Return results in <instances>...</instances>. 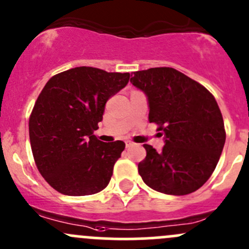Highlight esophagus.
<instances>
[{
	"mask_svg": "<svg viewBox=\"0 0 249 249\" xmlns=\"http://www.w3.org/2000/svg\"><path fill=\"white\" fill-rule=\"evenodd\" d=\"M132 145H133L132 142H125V146H127V147H129V146H132Z\"/></svg>",
	"mask_w": 249,
	"mask_h": 249,
	"instance_id": "34e87169",
	"label": "esophagus"
}]
</instances>
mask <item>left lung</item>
I'll return each instance as SVG.
<instances>
[{
	"label": "left lung",
	"mask_w": 249,
	"mask_h": 249,
	"mask_svg": "<svg viewBox=\"0 0 249 249\" xmlns=\"http://www.w3.org/2000/svg\"><path fill=\"white\" fill-rule=\"evenodd\" d=\"M130 83L147 96L148 121L165 139L160 152L143 145L146 157L138 164L142 181L164 194L193 193L212 175L224 147L216 99L198 81L170 67L134 71Z\"/></svg>",
	"instance_id": "left-lung-1"
}]
</instances>
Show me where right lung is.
I'll use <instances>...</instances> for the list:
<instances>
[{"instance_id":"right-lung-1","label":"right lung","mask_w":249,"mask_h":249,"mask_svg":"<svg viewBox=\"0 0 249 249\" xmlns=\"http://www.w3.org/2000/svg\"><path fill=\"white\" fill-rule=\"evenodd\" d=\"M129 81V73L76 67L49 79L29 121L30 142L40 175L65 196H91L109 184L125 143L103 142L94 130L107 99Z\"/></svg>"}]
</instances>
